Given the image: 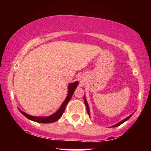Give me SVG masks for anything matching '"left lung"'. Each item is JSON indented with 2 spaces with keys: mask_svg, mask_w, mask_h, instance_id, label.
<instances>
[{
  "mask_svg": "<svg viewBox=\"0 0 151 151\" xmlns=\"http://www.w3.org/2000/svg\"><path fill=\"white\" fill-rule=\"evenodd\" d=\"M84 103H85V105H86V111H87V113H88V114H89V106H88V104H87V102H86V101L85 98H84ZM132 115H133V114H131V115H130L129 117H127V118H126V119H124V120H123V121H121V122L118 123V124H116V125L113 126V127H116V126H120L121 124H123V123H124V122H125L126 121H127L128 119H129L131 117V116H132Z\"/></svg>",
  "mask_w": 151,
  "mask_h": 151,
  "instance_id": "1",
  "label": "left lung"
}]
</instances>
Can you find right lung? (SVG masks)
Instances as JSON below:
<instances>
[{
    "label": "right lung",
    "instance_id": "right-lung-1",
    "mask_svg": "<svg viewBox=\"0 0 151 151\" xmlns=\"http://www.w3.org/2000/svg\"><path fill=\"white\" fill-rule=\"evenodd\" d=\"M78 84H79L78 81H75L74 83H72V84H70V85H69V91H68V94H67V98H66L65 101L63 102V104H62L60 109H59L56 113L52 114V116H50L48 117H35V116H30L28 115V114L24 113V112L21 111L20 110V111L21 112V114H23L26 118H27V119H30V120L35 121V122L42 123V124H49V123L55 122V121H58V119L62 116L64 111H65L66 106H67V103H68L69 101L70 100V99L72 98V95H73L74 93V90H75L76 87H77V86L78 85Z\"/></svg>",
    "mask_w": 151,
    "mask_h": 151
}]
</instances>
